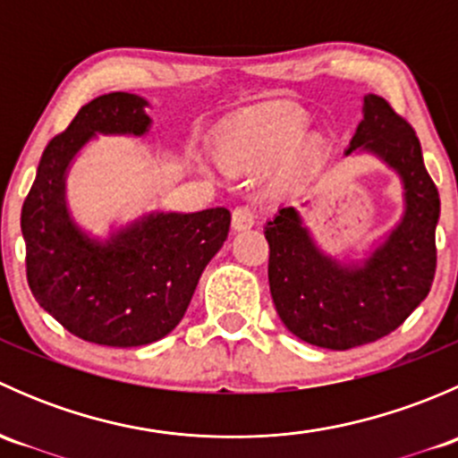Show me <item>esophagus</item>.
I'll list each match as a JSON object with an SVG mask.
<instances>
[{
    "mask_svg": "<svg viewBox=\"0 0 458 458\" xmlns=\"http://www.w3.org/2000/svg\"><path fill=\"white\" fill-rule=\"evenodd\" d=\"M255 225V210H252L250 206H237L233 210V228L237 230V233H242V230H248Z\"/></svg>",
    "mask_w": 458,
    "mask_h": 458,
    "instance_id": "34e87169",
    "label": "esophagus"
}]
</instances>
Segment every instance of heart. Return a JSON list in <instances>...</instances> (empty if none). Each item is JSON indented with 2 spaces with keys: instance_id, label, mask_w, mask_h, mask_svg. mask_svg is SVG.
I'll use <instances>...</instances> for the list:
<instances>
[{
  "instance_id": "1",
  "label": "heart",
  "mask_w": 458,
  "mask_h": 458,
  "mask_svg": "<svg viewBox=\"0 0 458 458\" xmlns=\"http://www.w3.org/2000/svg\"><path fill=\"white\" fill-rule=\"evenodd\" d=\"M308 122L301 113H272L233 128L219 143V159L230 170H263L284 162L281 177L301 182L321 165L323 150L306 140Z\"/></svg>"
}]
</instances>
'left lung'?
I'll list each match as a JSON object with an SVG mask.
<instances>
[{
    "label": "left lung",
    "mask_w": 458,
    "mask_h": 458,
    "mask_svg": "<svg viewBox=\"0 0 458 458\" xmlns=\"http://www.w3.org/2000/svg\"><path fill=\"white\" fill-rule=\"evenodd\" d=\"M357 148L394 168L405 191L399 225L366 261L352 266L323 255L294 208H281L263 230L276 315L317 348L350 350L390 335L428 297L437 270L441 201L414 128L383 97L368 95L345 155Z\"/></svg>",
    "instance_id": "left-lung-1"
}]
</instances>
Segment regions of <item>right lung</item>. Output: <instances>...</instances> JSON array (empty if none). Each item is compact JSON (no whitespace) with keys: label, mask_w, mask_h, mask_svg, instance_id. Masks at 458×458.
I'll use <instances>...</instances> for the list:
<instances>
[{"label":"right lung","mask_w":458,"mask_h":458,"mask_svg":"<svg viewBox=\"0 0 458 458\" xmlns=\"http://www.w3.org/2000/svg\"><path fill=\"white\" fill-rule=\"evenodd\" d=\"M148 101L108 92L81 106L41 155L24 208L26 276L37 303L80 339L137 348L164 339L186 315L203 267L230 230L225 208L150 212L110 239L88 237L66 208V170L92 135L150 128Z\"/></svg>","instance_id":"add662e5"}]
</instances>
